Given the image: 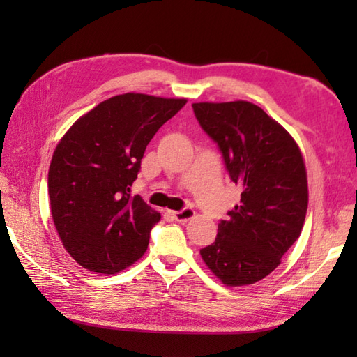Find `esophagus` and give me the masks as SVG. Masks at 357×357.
Listing matches in <instances>:
<instances>
[{
  "instance_id": "1",
  "label": "esophagus",
  "mask_w": 357,
  "mask_h": 357,
  "mask_svg": "<svg viewBox=\"0 0 357 357\" xmlns=\"http://www.w3.org/2000/svg\"><path fill=\"white\" fill-rule=\"evenodd\" d=\"M196 215V211L193 208H183L181 211H174L173 216L174 219H176L178 222H187L190 221V219H193Z\"/></svg>"
}]
</instances>
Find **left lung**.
I'll list each match as a JSON object with an SVG mask.
<instances>
[{
    "mask_svg": "<svg viewBox=\"0 0 357 357\" xmlns=\"http://www.w3.org/2000/svg\"><path fill=\"white\" fill-rule=\"evenodd\" d=\"M202 130L221 150L225 169L242 187L239 206L201 248L207 267L225 285L268 276L304 227L308 187L298 144L285 128L247 101L195 102Z\"/></svg>",
    "mask_w": 357,
    "mask_h": 357,
    "instance_id": "obj_1",
    "label": "left lung"
}]
</instances>
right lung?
<instances>
[{"mask_svg":"<svg viewBox=\"0 0 357 357\" xmlns=\"http://www.w3.org/2000/svg\"><path fill=\"white\" fill-rule=\"evenodd\" d=\"M187 100L116 95L81 116L59 141L49 169L52 218L81 267L115 275L146 253L161 215L130 187L147 144Z\"/></svg>","mask_w":357,"mask_h":357,"instance_id":"add662e5","label":"right lung"}]
</instances>
